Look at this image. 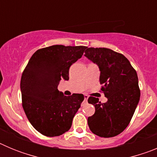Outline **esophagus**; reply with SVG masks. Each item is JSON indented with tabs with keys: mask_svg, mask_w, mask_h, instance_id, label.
Instances as JSON below:
<instances>
[{
	"mask_svg": "<svg viewBox=\"0 0 157 157\" xmlns=\"http://www.w3.org/2000/svg\"><path fill=\"white\" fill-rule=\"evenodd\" d=\"M87 100H88V96L85 95L84 96V102H87Z\"/></svg>",
	"mask_w": 157,
	"mask_h": 157,
	"instance_id": "obj_1",
	"label": "esophagus"
}]
</instances>
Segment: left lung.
<instances>
[{
    "instance_id": "1",
    "label": "left lung",
    "mask_w": 157,
    "mask_h": 157,
    "mask_svg": "<svg viewBox=\"0 0 157 157\" xmlns=\"http://www.w3.org/2000/svg\"><path fill=\"white\" fill-rule=\"evenodd\" d=\"M85 56L99 67L101 90L108 98L101 103L89 98L95 107V113L88 117L89 127L99 137H115L127 128L139 102L138 75L123 54L110 48L86 47Z\"/></svg>"
}]
</instances>
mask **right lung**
Returning a JSON list of instances; mask_svg holds the SVG:
<instances>
[{"instance_id": "right-lung-1", "label": "right lung", "mask_w": 157, "mask_h": 157, "mask_svg": "<svg viewBox=\"0 0 157 157\" xmlns=\"http://www.w3.org/2000/svg\"><path fill=\"white\" fill-rule=\"evenodd\" d=\"M86 46L56 45L40 48L30 57L20 82L23 110L31 125L47 137L70 130L84 96H64L59 81L69 79V68L82 56Z\"/></svg>"}]
</instances>
